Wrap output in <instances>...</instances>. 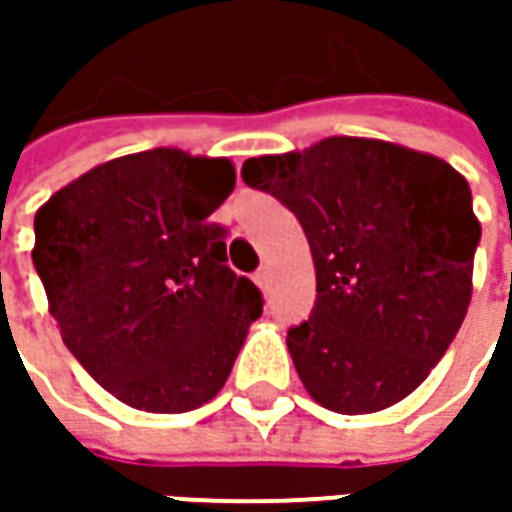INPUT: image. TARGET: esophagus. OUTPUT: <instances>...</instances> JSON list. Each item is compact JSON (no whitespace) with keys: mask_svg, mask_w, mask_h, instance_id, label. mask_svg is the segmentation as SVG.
Instances as JSON below:
<instances>
[{"mask_svg":"<svg viewBox=\"0 0 512 512\" xmlns=\"http://www.w3.org/2000/svg\"><path fill=\"white\" fill-rule=\"evenodd\" d=\"M253 282H256V285L265 290L267 282H270V267H259V270L253 273Z\"/></svg>","mask_w":512,"mask_h":512,"instance_id":"1","label":"esophagus"}]
</instances>
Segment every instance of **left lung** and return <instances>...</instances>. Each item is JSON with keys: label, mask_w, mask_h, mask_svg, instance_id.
I'll use <instances>...</instances> for the list:
<instances>
[{"label": "left lung", "mask_w": 512, "mask_h": 512, "mask_svg": "<svg viewBox=\"0 0 512 512\" xmlns=\"http://www.w3.org/2000/svg\"><path fill=\"white\" fill-rule=\"evenodd\" d=\"M299 219L316 305L287 350L316 402L376 413L402 402L450 347L470 305L482 227L447 162L379 139L330 136L242 165Z\"/></svg>", "instance_id": "1"}]
</instances>
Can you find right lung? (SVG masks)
I'll return each mask as SVG.
<instances>
[{
  "instance_id": "add662e5",
  "label": "right lung",
  "mask_w": 512,
  "mask_h": 512,
  "mask_svg": "<svg viewBox=\"0 0 512 512\" xmlns=\"http://www.w3.org/2000/svg\"><path fill=\"white\" fill-rule=\"evenodd\" d=\"M227 159L156 148L105 162L39 207L33 267L76 362L119 402L185 413L227 382L262 293L227 267L210 213Z\"/></svg>"
}]
</instances>
